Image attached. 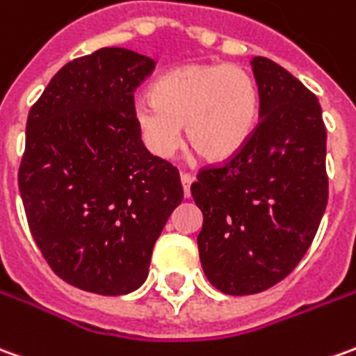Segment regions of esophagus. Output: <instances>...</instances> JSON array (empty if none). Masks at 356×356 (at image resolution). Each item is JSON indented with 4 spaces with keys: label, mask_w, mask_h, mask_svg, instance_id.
<instances>
[{
    "label": "esophagus",
    "mask_w": 356,
    "mask_h": 356,
    "mask_svg": "<svg viewBox=\"0 0 356 356\" xmlns=\"http://www.w3.org/2000/svg\"><path fill=\"white\" fill-rule=\"evenodd\" d=\"M181 183H183L185 196L188 198V196H191V183H193V175H191V173H185V171H181Z\"/></svg>",
    "instance_id": "34e87169"
}]
</instances>
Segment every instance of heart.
<instances>
[{
	"instance_id": "obj_1",
	"label": "heart",
	"mask_w": 356,
	"mask_h": 356,
	"mask_svg": "<svg viewBox=\"0 0 356 356\" xmlns=\"http://www.w3.org/2000/svg\"><path fill=\"white\" fill-rule=\"evenodd\" d=\"M258 90L252 76L237 65L195 63L161 76L152 98L133 106L135 125L146 148L171 158L186 138L208 161L233 158L252 135Z\"/></svg>"
}]
</instances>
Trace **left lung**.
<instances>
[{
	"mask_svg": "<svg viewBox=\"0 0 356 356\" xmlns=\"http://www.w3.org/2000/svg\"><path fill=\"white\" fill-rule=\"evenodd\" d=\"M258 125L233 158L198 171L202 270L225 295L285 280L310 247L327 204L325 127L318 98L268 57L250 61Z\"/></svg>",
	"mask_w": 356,
	"mask_h": 356,
	"instance_id": "obj_1",
	"label": "left lung"
}]
</instances>
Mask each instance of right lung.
Instances as JSON below:
<instances>
[{"label":"right lung","instance_id":"right-lung-1","mask_svg":"<svg viewBox=\"0 0 356 356\" xmlns=\"http://www.w3.org/2000/svg\"><path fill=\"white\" fill-rule=\"evenodd\" d=\"M154 59L102 48L63 65L26 119L19 191L34 243L63 282L127 295L183 200L177 168L144 148L135 90Z\"/></svg>","mask_w":356,"mask_h":356}]
</instances>
